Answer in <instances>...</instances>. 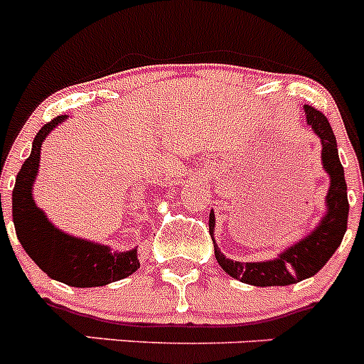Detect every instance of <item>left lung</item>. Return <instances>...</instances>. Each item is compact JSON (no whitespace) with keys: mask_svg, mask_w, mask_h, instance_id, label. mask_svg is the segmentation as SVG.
<instances>
[{"mask_svg":"<svg viewBox=\"0 0 364 364\" xmlns=\"http://www.w3.org/2000/svg\"><path fill=\"white\" fill-rule=\"evenodd\" d=\"M304 117L308 127H311L321 140V162L323 169L330 176V186L326 193V211L321 217L319 224L306 235L299 239L273 257L269 260H257V262H239L228 259L220 252L215 240V211L210 213V235L215 246V257L222 269L240 282L252 286H290L304 279L314 277L326 264L330 257L341 246V240L346 233L348 224V195H346L345 169L341 166L339 151H337L336 134L332 125L326 120L323 112L304 105Z\"/></svg>","mask_w":364,"mask_h":364,"instance_id":"left-lung-1","label":"left lung"}]
</instances>
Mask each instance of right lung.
I'll return each mask as SVG.
<instances>
[{
    "label": "right lung",
    "mask_w": 364,
    "mask_h": 364,
    "mask_svg": "<svg viewBox=\"0 0 364 364\" xmlns=\"http://www.w3.org/2000/svg\"><path fill=\"white\" fill-rule=\"evenodd\" d=\"M65 118L58 117L45 124L34 138L31 156L19 169L12 189V218L19 244L41 272L74 288H96L129 277L140 268V262L136 247L129 252H114L105 244L65 233L54 226L34 202L32 188L40 169L41 146L50 131Z\"/></svg>",
    "instance_id": "right-lung-1"
}]
</instances>
